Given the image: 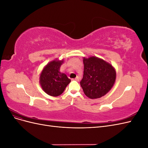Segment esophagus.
<instances>
[{
	"instance_id": "1",
	"label": "esophagus",
	"mask_w": 148,
	"mask_h": 148,
	"mask_svg": "<svg viewBox=\"0 0 148 148\" xmlns=\"http://www.w3.org/2000/svg\"><path fill=\"white\" fill-rule=\"evenodd\" d=\"M72 80H75V81H77V82H79V78L78 77H77V78H75V79H72Z\"/></svg>"
}]
</instances>
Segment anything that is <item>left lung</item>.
<instances>
[{
    "instance_id": "8db88e82",
    "label": "left lung",
    "mask_w": 148,
    "mask_h": 148,
    "mask_svg": "<svg viewBox=\"0 0 148 148\" xmlns=\"http://www.w3.org/2000/svg\"><path fill=\"white\" fill-rule=\"evenodd\" d=\"M84 74L80 82L84 93L90 99L106 95L115 82L116 72L112 65L96 57L83 58Z\"/></svg>"
}]
</instances>
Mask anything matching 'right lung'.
Segmentation results:
<instances>
[{"instance_id": "right-lung-1", "label": "right lung", "mask_w": 148, "mask_h": 148, "mask_svg": "<svg viewBox=\"0 0 148 148\" xmlns=\"http://www.w3.org/2000/svg\"><path fill=\"white\" fill-rule=\"evenodd\" d=\"M63 60H53L49 63L40 76L39 82L43 90L47 95L56 97L62 95L71 80L63 73L60 68Z\"/></svg>"}]
</instances>
